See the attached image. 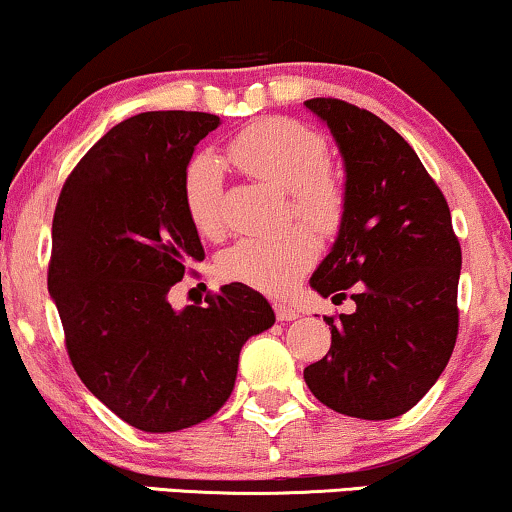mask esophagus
Instances as JSON below:
<instances>
[{
	"instance_id": "1",
	"label": "esophagus",
	"mask_w": 512,
	"mask_h": 512,
	"mask_svg": "<svg viewBox=\"0 0 512 512\" xmlns=\"http://www.w3.org/2000/svg\"><path fill=\"white\" fill-rule=\"evenodd\" d=\"M274 312H276V319L281 321V323H286V321H295L297 316H300V312H297V309H293V307H286V304H276Z\"/></svg>"
}]
</instances>
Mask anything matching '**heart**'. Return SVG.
Instances as JSON below:
<instances>
[{
	"mask_svg": "<svg viewBox=\"0 0 512 512\" xmlns=\"http://www.w3.org/2000/svg\"><path fill=\"white\" fill-rule=\"evenodd\" d=\"M226 155L248 177L286 191L290 217L302 219L316 234L340 229L347 208L345 186L328 165V144L319 132L290 118H264L241 129ZM181 198L193 229L208 241H219L224 236V186L210 155L186 163ZM307 226H293L278 238L234 243L219 255V276L269 295L286 293L319 255V243Z\"/></svg>",
	"mask_w": 512,
	"mask_h": 512,
	"instance_id": "b5f03b06",
	"label": "heart"
}]
</instances>
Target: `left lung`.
<instances>
[{
  "mask_svg": "<svg viewBox=\"0 0 512 512\" xmlns=\"http://www.w3.org/2000/svg\"><path fill=\"white\" fill-rule=\"evenodd\" d=\"M304 106L331 127L347 172L338 241L309 283L335 302H357L340 319L323 316L331 349L304 368V383L345 416L397 418L454 352L461 243L444 193L401 134L347 101Z\"/></svg>",
  "mask_w": 512,
  "mask_h": 512,
  "instance_id": "8db88e82",
  "label": "left lung"
}]
</instances>
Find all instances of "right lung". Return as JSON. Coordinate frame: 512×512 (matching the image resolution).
<instances>
[{
    "instance_id": "obj_1",
    "label": "right lung",
    "mask_w": 512,
    "mask_h": 512,
    "mask_svg": "<svg viewBox=\"0 0 512 512\" xmlns=\"http://www.w3.org/2000/svg\"><path fill=\"white\" fill-rule=\"evenodd\" d=\"M219 118L134 115L84 153L51 224L49 293L70 364L132 428L177 432L210 418L236 383L250 335L274 326L269 302L229 283L174 312L167 293L205 260L181 198L193 148Z\"/></svg>"
}]
</instances>
